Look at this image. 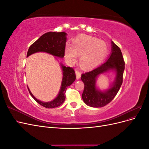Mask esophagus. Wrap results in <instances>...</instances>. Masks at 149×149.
I'll list each match as a JSON object with an SVG mask.
<instances>
[{"mask_svg":"<svg viewBox=\"0 0 149 149\" xmlns=\"http://www.w3.org/2000/svg\"><path fill=\"white\" fill-rule=\"evenodd\" d=\"M75 73H76V79H79L80 78V77H81V73H80V72H79V71L76 70V71H75Z\"/></svg>","mask_w":149,"mask_h":149,"instance_id":"esophagus-1","label":"esophagus"}]
</instances>
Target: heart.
Wrapping results in <instances>:
<instances>
[{
  "label": "heart",
  "instance_id": "b5f03b06",
  "mask_svg": "<svg viewBox=\"0 0 149 149\" xmlns=\"http://www.w3.org/2000/svg\"><path fill=\"white\" fill-rule=\"evenodd\" d=\"M107 52V46L104 41L91 36L81 35L73 40L72 47H66L65 58L68 62L73 63L79 55L81 65L84 68H91L100 63Z\"/></svg>",
  "mask_w": 149,
  "mask_h": 149
}]
</instances>
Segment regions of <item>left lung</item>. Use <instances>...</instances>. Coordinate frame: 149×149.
Returning a JSON list of instances; mask_svg holds the SVG:
<instances>
[{"label": "left lung", "mask_w": 149, "mask_h": 149, "mask_svg": "<svg viewBox=\"0 0 149 149\" xmlns=\"http://www.w3.org/2000/svg\"><path fill=\"white\" fill-rule=\"evenodd\" d=\"M112 50L106 62L96 68L83 73L81 76L84 84L82 98L86 104L93 107H101L109 104L116 96L123 81L125 62L120 49L111 42ZM113 70L116 73L115 81L109 89L101 91L96 87V79L101 74Z\"/></svg>", "instance_id": "8db88e82"}]
</instances>
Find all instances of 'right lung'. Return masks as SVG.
I'll use <instances>...</instances> for the list:
<instances>
[{"mask_svg":"<svg viewBox=\"0 0 149 149\" xmlns=\"http://www.w3.org/2000/svg\"><path fill=\"white\" fill-rule=\"evenodd\" d=\"M66 42V33L65 32H47L41 36L30 47L26 57L37 52H46L56 57L63 58L65 56ZM61 66L63 71L61 88L57 97L53 101L44 102L37 100L31 93L28 87L29 91L31 97L39 104L46 108L57 107L62 104L65 100V93L67 88L76 79L75 72L73 68L66 67L62 64H61Z\"/></svg>","mask_w":149,"mask_h":149,"instance_id":"1","label":"right lung"}]
</instances>
